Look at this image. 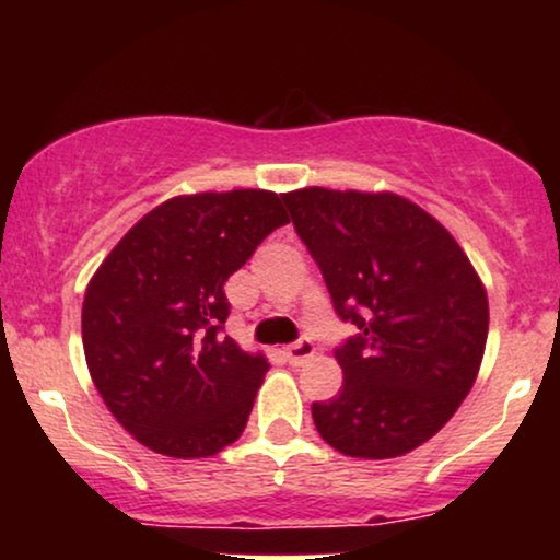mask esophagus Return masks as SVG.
<instances>
[{
  "instance_id": "1",
  "label": "esophagus",
  "mask_w": 560,
  "mask_h": 560,
  "mask_svg": "<svg viewBox=\"0 0 560 560\" xmlns=\"http://www.w3.org/2000/svg\"><path fill=\"white\" fill-rule=\"evenodd\" d=\"M313 352H316V345H313L307 337H302L298 342L284 347V358L289 365H300L302 361H307V358H313Z\"/></svg>"
}]
</instances>
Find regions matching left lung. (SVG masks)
I'll list each match as a JSON object with an SVG mask.
<instances>
[{
	"label": "left lung",
	"instance_id": "8db88e82",
	"mask_svg": "<svg viewBox=\"0 0 560 560\" xmlns=\"http://www.w3.org/2000/svg\"><path fill=\"white\" fill-rule=\"evenodd\" d=\"M331 305L358 326L334 350L345 384L313 402L318 434L350 458H397L440 432L471 392L490 307L471 260L427 210L392 191L281 195Z\"/></svg>",
	"mask_w": 560,
	"mask_h": 560
}]
</instances>
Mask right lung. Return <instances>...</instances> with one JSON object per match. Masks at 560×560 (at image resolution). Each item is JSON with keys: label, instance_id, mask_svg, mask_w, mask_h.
<instances>
[{"label": "right lung", "instance_id": "add662e5", "mask_svg": "<svg viewBox=\"0 0 560 560\" xmlns=\"http://www.w3.org/2000/svg\"><path fill=\"white\" fill-rule=\"evenodd\" d=\"M284 223L273 191L173 197L96 268L81 311L89 374L144 447L208 458L240 440L268 361L221 337L223 284Z\"/></svg>", "mask_w": 560, "mask_h": 560}]
</instances>
